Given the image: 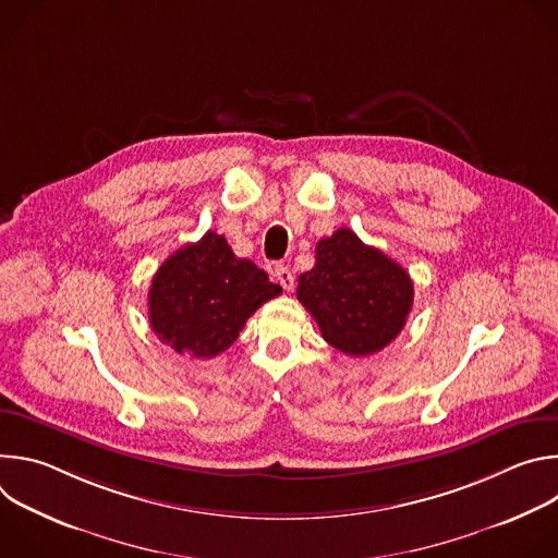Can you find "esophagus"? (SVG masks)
Masks as SVG:
<instances>
[{"label":"esophagus","instance_id":"34e87169","mask_svg":"<svg viewBox=\"0 0 558 558\" xmlns=\"http://www.w3.org/2000/svg\"><path fill=\"white\" fill-rule=\"evenodd\" d=\"M274 276H276V280L282 284V289H284V291H291V289H293V274H291V269H289V267H284V265H276Z\"/></svg>","mask_w":558,"mask_h":558}]
</instances>
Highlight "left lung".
<instances>
[{
    "mask_svg": "<svg viewBox=\"0 0 558 558\" xmlns=\"http://www.w3.org/2000/svg\"><path fill=\"white\" fill-rule=\"evenodd\" d=\"M298 300L331 347L362 357L404 329L413 280L402 265L340 227L315 245V267L298 278Z\"/></svg>",
    "mask_w": 558,
    "mask_h": 558,
    "instance_id": "obj_1",
    "label": "left lung"
}]
</instances>
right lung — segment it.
<instances>
[{"label": "right lung", "instance_id": "1", "mask_svg": "<svg viewBox=\"0 0 558 558\" xmlns=\"http://www.w3.org/2000/svg\"><path fill=\"white\" fill-rule=\"evenodd\" d=\"M280 293L263 269L231 252L225 235L207 231L154 274L149 325L177 353L207 360L231 347L250 315Z\"/></svg>", "mask_w": 558, "mask_h": 558}]
</instances>
